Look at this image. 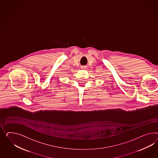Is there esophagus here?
<instances>
[{"mask_svg":"<svg viewBox=\"0 0 158 158\" xmlns=\"http://www.w3.org/2000/svg\"><path fill=\"white\" fill-rule=\"evenodd\" d=\"M81 68H83V69H84V68H86V67H81Z\"/></svg>","mask_w":158,"mask_h":158,"instance_id":"esophagus-1","label":"esophagus"}]
</instances>
